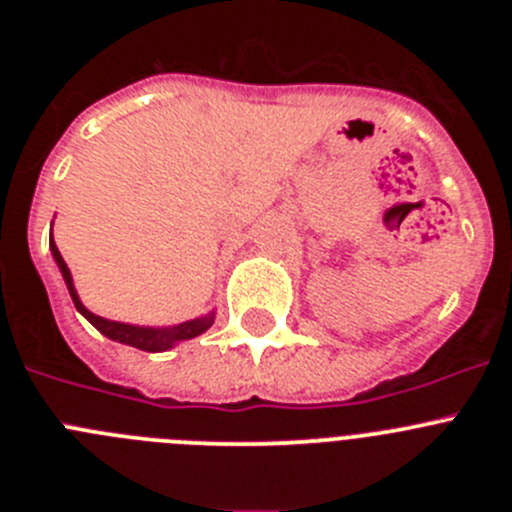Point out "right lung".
<instances>
[{"label":"right lung","instance_id":"1","mask_svg":"<svg viewBox=\"0 0 512 512\" xmlns=\"http://www.w3.org/2000/svg\"><path fill=\"white\" fill-rule=\"evenodd\" d=\"M51 253H53V261H56L58 271H61L63 282H66V287H69V295H71V300H74L76 310H79L81 315H84V318H87L89 323H92L94 328L102 333V336L110 338V341L125 343V346H133V348H140V351H151V354H158V351H169V348H174L176 343L202 336V333H205V330L215 323V310H210L207 315H202V318H194V320H187V323H176V325H161V328H151V325L117 323V320L99 318V315H94L92 310H87V307H84V302L79 300V292H76V287H74L71 269L66 266L61 251H58L56 241H53V223H51Z\"/></svg>","mask_w":512,"mask_h":512}]
</instances>
